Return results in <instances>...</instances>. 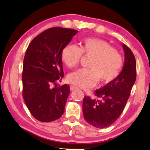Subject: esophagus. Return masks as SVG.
<instances>
[{"label": "esophagus", "instance_id": "obj_1", "mask_svg": "<svg viewBox=\"0 0 150 150\" xmlns=\"http://www.w3.org/2000/svg\"><path fill=\"white\" fill-rule=\"evenodd\" d=\"M77 88V87H75V86H73V85H71L70 86V90L71 91H74L76 90Z\"/></svg>", "mask_w": 150, "mask_h": 150}]
</instances>
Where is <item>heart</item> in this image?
Here are the masks:
<instances>
[{
  "mask_svg": "<svg viewBox=\"0 0 150 150\" xmlns=\"http://www.w3.org/2000/svg\"><path fill=\"white\" fill-rule=\"evenodd\" d=\"M83 54L92 57L88 67L80 69L68 75L67 80L71 84L88 89L94 87L98 80L108 83L115 80L120 72L122 59L119 53L104 40L88 38L82 41L81 47L69 44L62 52V58L69 68L79 63Z\"/></svg>",
  "mask_w": 150,
  "mask_h": 150,
  "instance_id": "obj_1",
  "label": "heart"
}]
</instances>
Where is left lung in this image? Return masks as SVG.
Here are the masks:
<instances>
[{"label":"left lung","instance_id":"8db88e82","mask_svg":"<svg viewBox=\"0 0 150 150\" xmlns=\"http://www.w3.org/2000/svg\"><path fill=\"white\" fill-rule=\"evenodd\" d=\"M125 62L115 80L95 91L98 99L85 96L83 113L85 120L98 128H107L120 117L130 95L136 79V62L132 52L122 44Z\"/></svg>","mask_w":150,"mask_h":150}]
</instances>
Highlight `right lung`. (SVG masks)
<instances>
[{"mask_svg":"<svg viewBox=\"0 0 150 150\" xmlns=\"http://www.w3.org/2000/svg\"><path fill=\"white\" fill-rule=\"evenodd\" d=\"M77 32L73 29L51 28L34 38L27 48L22 95L30 113L40 122L54 121L64 112L70 87L66 84L55 85L63 77L62 50Z\"/></svg>","mask_w":150,"mask_h":150,"instance_id":"1","label":"right lung"}]
</instances>
